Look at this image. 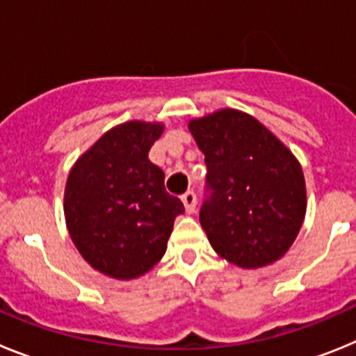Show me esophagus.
I'll list each match as a JSON object with an SVG mask.
<instances>
[{"mask_svg": "<svg viewBox=\"0 0 356 356\" xmlns=\"http://www.w3.org/2000/svg\"><path fill=\"white\" fill-rule=\"evenodd\" d=\"M181 201H184L185 205V210H187V213H193L194 210H196V203H197V197H196V193L194 191H187V193L181 196Z\"/></svg>", "mask_w": 356, "mask_h": 356, "instance_id": "esophagus-1", "label": "esophagus"}]
</instances>
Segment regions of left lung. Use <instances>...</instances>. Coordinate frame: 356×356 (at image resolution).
Listing matches in <instances>:
<instances>
[{"label":"left lung","instance_id":"1","mask_svg":"<svg viewBox=\"0 0 356 356\" xmlns=\"http://www.w3.org/2000/svg\"><path fill=\"white\" fill-rule=\"evenodd\" d=\"M205 153L200 222L213 250L241 267H262L291 248L307 210L301 165L271 131L238 110L191 121Z\"/></svg>","mask_w":356,"mask_h":356}]
</instances>
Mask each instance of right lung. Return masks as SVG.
Returning <instances> with one entry per match:
<instances>
[{
    "label": "right lung",
    "instance_id": "1",
    "mask_svg": "<svg viewBox=\"0 0 356 356\" xmlns=\"http://www.w3.org/2000/svg\"><path fill=\"white\" fill-rule=\"evenodd\" d=\"M160 122L130 121L106 131L71 169L64 212L74 246L94 269L131 280L153 269L168 250L184 203L163 187L147 159Z\"/></svg>",
    "mask_w": 356,
    "mask_h": 356
}]
</instances>
